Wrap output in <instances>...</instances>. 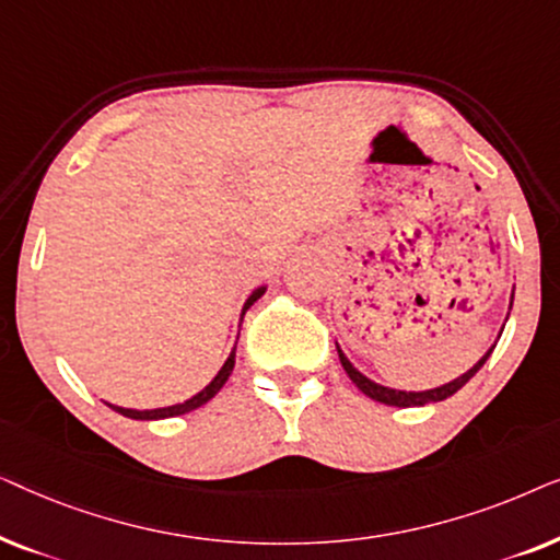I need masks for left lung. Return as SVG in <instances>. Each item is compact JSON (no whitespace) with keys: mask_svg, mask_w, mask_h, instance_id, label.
Listing matches in <instances>:
<instances>
[{"mask_svg":"<svg viewBox=\"0 0 560 560\" xmlns=\"http://www.w3.org/2000/svg\"><path fill=\"white\" fill-rule=\"evenodd\" d=\"M512 301H515V288H512V295H510V311H512ZM508 316H510V313H508ZM504 320H508V318H504ZM502 331H504V326L500 328V336H502ZM494 347H497V343H492V347L487 349V354L481 357L479 362L471 366V370H466V372L462 374V377L451 380V382H446V385H441V387L420 389V393H408V389L385 387V385H380V382H374V380L366 377V374L359 372L357 366L349 362V357L343 354L339 343H336V349H339L341 366H343V370H347L349 380L354 382V385H357L359 389H362V393H364L366 397H372V400H377V402H382V405H393V408H423V405L446 400V397L458 393V389H462V387L466 385V382H469V380L474 377V374H477V372L481 370V366H485V362L489 359V354H492V351H494Z\"/></svg>","mask_w":560,"mask_h":560,"instance_id":"left-lung-1","label":"left lung"}]
</instances>
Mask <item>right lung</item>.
Instances as JSON below:
<instances>
[{
  "instance_id": "1",
  "label": "right lung",
  "mask_w": 560,
  "mask_h": 560,
  "mask_svg": "<svg viewBox=\"0 0 560 560\" xmlns=\"http://www.w3.org/2000/svg\"><path fill=\"white\" fill-rule=\"evenodd\" d=\"M265 290H267V285H259V288H255L252 290V295L247 298V301H244V305H242V318H244V313L249 311V305L252 303H257L259 298L265 295ZM242 318H240V326H242ZM236 339H240V336H236ZM234 357H236V343H234V349H232V354L226 357V362L221 364V370L217 372V377H213L209 385H206L201 393H196L194 397H188V400H183V402H175V405H167V408H152V410H135V408H119V405H112V402H106L109 405V408L114 410V412H119V416H125V418H132V420H163V418H175V416H186V412H190V410H196V408H201V405H206L211 400V397H217V393L221 387L226 385V380H229V374H232V370H234Z\"/></svg>"
}]
</instances>
